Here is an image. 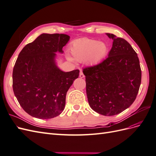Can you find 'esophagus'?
Masks as SVG:
<instances>
[{
  "label": "esophagus",
  "instance_id": "obj_1",
  "mask_svg": "<svg viewBox=\"0 0 156 156\" xmlns=\"http://www.w3.org/2000/svg\"><path fill=\"white\" fill-rule=\"evenodd\" d=\"M79 77H81V78H83V77H84V75L83 74V73L82 71H81V72H80V73H79Z\"/></svg>",
  "mask_w": 156,
  "mask_h": 156
}]
</instances>
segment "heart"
Segmentation results:
<instances>
[{
  "mask_svg": "<svg viewBox=\"0 0 156 156\" xmlns=\"http://www.w3.org/2000/svg\"><path fill=\"white\" fill-rule=\"evenodd\" d=\"M70 53L78 62H85L88 65L94 66L105 58L108 53V46L104 41L84 37L73 42L70 47ZM67 58L73 61L70 56Z\"/></svg>",
  "mask_w": 156,
  "mask_h": 156,
  "instance_id": "obj_1",
  "label": "heart"
}]
</instances>
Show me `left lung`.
Wrapping results in <instances>:
<instances>
[{"label":"left lung","instance_id":"obj_1","mask_svg":"<svg viewBox=\"0 0 156 156\" xmlns=\"http://www.w3.org/2000/svg\"><path fill=\"white\" fill-rule=\"evenodd\" d=\"M113 40L108 57L83 69L89 105L99 114L113 116L130 107L141 83L137 54L123 38L106 33Z\"/></svg>","mask_w":156,"mask_h":156}]
</instances>
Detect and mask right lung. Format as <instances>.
Here are the masks:
<instances>
[{
    "label": "right lung",
    "mask_w": 156,
    "mask_h": 156,
    "mask_svg": "<svg viewBox=\"0 0 156 156\" xmlns=\"http://www.w3.org/2000/svg\"><path fill=\"white\" fill-rule=\"evenodd\" d=\"M70 37L41 34L20 52L13 69V90L24 111L30 116L49 119L64 109L66 96L79 70L64 72L56 64V52Z\"/></svg>",
    "instance_id": "obj_1"
}]
</instances>
